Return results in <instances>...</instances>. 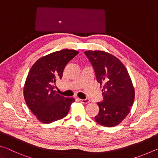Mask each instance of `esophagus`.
I'll list each match as a JSON object with an SVG mask.
<instances>
[{
    "label": "esophagus",
    "instance_id": "1",
    "mask_svg": "<svg viewBox=\"0 0 158 158\" xmlns=\"http://www.w3.org/2000/svg\"><path fill=\"white\" fill-rule=\"evenodd\" d=\"M79 101L83 104H88L90 102L89 99H79Z\"/></svg>",
    "mask_w": 158,
    "mask_h": 158
}]
</instances>
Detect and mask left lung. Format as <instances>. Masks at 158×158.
Listing matches in <instances>:
<instances>
[{
	"label": "left lung",
	"instance_id": "left-lung-1",
	"mask_svg": "<svg viewBox=\"0 0 158 158\" xmlns=\"http://www.w3.org/2000/svg\"><path fill=\"white\" fill-rule=\"evenodd\" d=\"M94 68L96 79L102 87L103 102L95 121L105 127H114L123 121L131 110L135 92L130 74L118 58L104 51H85Z\"/></svg>",
	"mask_w": 158,
	"mask_h": 158
}]
</instances>
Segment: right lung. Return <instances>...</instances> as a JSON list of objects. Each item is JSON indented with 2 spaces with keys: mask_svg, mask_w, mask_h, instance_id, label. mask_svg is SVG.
I'll return each mask as SVG.
<instances>
[{
  "mask_svg": "<svg viewBox=\"0 0 158 158\" xmlns=\"http://www.w3.org/2000/svg\"><path fill=\"white\" fill-rule=\"evenodd\" d=\"M79 52L63 49L40 58L29 71L23 86V97L37 120L51 123L67 116L73 98H65L55 90L56 81L63 77L64 68Z\"/></svg>",
  "mask_w": 158,
  "mask_h": 158,
  "instance_id": "obj_1",
  "label": "right lung"
}]
</instances>
